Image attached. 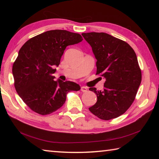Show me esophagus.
Listing matches in <instances>:
<instances>
[{
	"label": "esophagus",
	"instance_id": "esophagus-1",
	"mask_svg": "<svg viewBox=\"0 0 159 159\" xmlns=\"http://www.w3.org/2000/svg\"><path fill=\"white\" fill-rule=\"evenodd\" d=\"M80 90L82 91L83 93H85L88 91V88L87 87H85V86H82L81 88H80Z\"/></svg>",
	"mask_w": 159,
	"mask_h": 159
}]
</instances>
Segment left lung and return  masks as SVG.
<instances>
[{
    "label": "left lung",
    "mask_w": 159,
    "mask_h": 159,
    "mask_svg": "<svg viewBox=\"0 0 159 159\" xmlns=\"http://www.w3.org/2000/svg\"><path fill=\"white\" fill-rule=\"evenodd\" d=\"M82 36L97 59L96 75L106 80L104 90L90 88L98 97L90 111L105 120L120 116L133 104L142 81L136 54L127 43L108 34L90 32Z\"/></svg>",
    "instance_id": "8db88e82"
}]
</instances>
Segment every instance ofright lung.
<instances>
[{"instance_id": "right-lung-1", "label": "right lung", "mask_w": 159, "mask_h": 159, "mask_svg": "<svg viewBox=\"0 0 159 159\" xmlns=\"http://www.w3.org/2000/svg\"><path fill=\"white\" fill-rule=\"evenodd\" d=\"M83 41L79 34L51 30L28 40L19 51L12 65L15 90L32 111L48 115L66 101L67 93L80 89L79 84L58 80L53 74L68 45Z\"/></svg>"}]
</instances>
